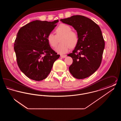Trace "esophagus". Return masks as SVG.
Listing matches in <instances>:
<instances>
[{
  "mask_svg": "<svg viewBox=\"0 0 121 121\" xmlns=\"http://www.w3.org/2000/svg\"><path fill=\"white\" fill-rule=\"evenodd\" d=\"M66 56H67V55H60V57L62 58H66Z\"/></svg>",
  "mask_w": 121,
  "mask_h": 121,
  "instance_id": "obj_1",
  "label": "esophagus"
}]
</instances>
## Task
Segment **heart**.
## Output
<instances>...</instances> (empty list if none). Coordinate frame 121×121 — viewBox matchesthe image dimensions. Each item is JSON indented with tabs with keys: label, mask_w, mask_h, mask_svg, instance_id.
Instances as JSON below:
<instances>
[{
	"label": "heart",
	"mask_w": 121,
	"mask_h": 121,
	"mask_svg": "<svg viewBox=\"0 0 121 121\" xmlns=\"http://www.w3.org/2000/svg\"><path fill=\"white\" fill-rule=\"evenodd\" d=\"M56 35L49 33L47 37L48 42L53 48L56 47L58 38H60V44L56 48L58 53L63 54L69 51L70 48H74L79 41V36L77 32L72 31L71 27L68 24L62 23L59 25L55 30Z\"/></svg>",
	"instance_id": "obj_1"
}]
</instances>
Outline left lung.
Instances as JSON below:
<instances>
[{
  "instance_id": "obj_1",
  "label": "left lung",
  "mask_w": 121,
  "mask_h": 121,
  "mask_svg": "<svg viewBox=\"0 0 121 121\" xmlns=\"http://www.w3.org/2000/svg\"><path fill=\"white\" fill-rule=\"evenodd\" d=\"M60 21L72 26L79 36L77 45L68 55L73 60L69 67L70 73L78 79L89 77L102 62L105 42L101 29L91 19L82 15H73Z\"/></svg>"
}]
</instances>
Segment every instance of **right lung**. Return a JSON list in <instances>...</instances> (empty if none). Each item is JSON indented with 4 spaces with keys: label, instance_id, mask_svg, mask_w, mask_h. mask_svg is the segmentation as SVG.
<instances>
[{
    "label": "right lung",
    "instance_id": "right-lung-1",
    "mask_svg": "<svg viewBox=\"0 0 121 121\" xmlns=\"http://www.w3.org/2000/svg\"><path fill=\"white\" fill-rule=\"evenodd\" d=\"M58 22V20L53 22L35 20L18 31L14 44L17 65L32 80L45 79L54 62L60 57L51 48L47 39Z\"/></svg>",
    "mask_w": 121,
    "mask_h": 121
}]
</instances>
